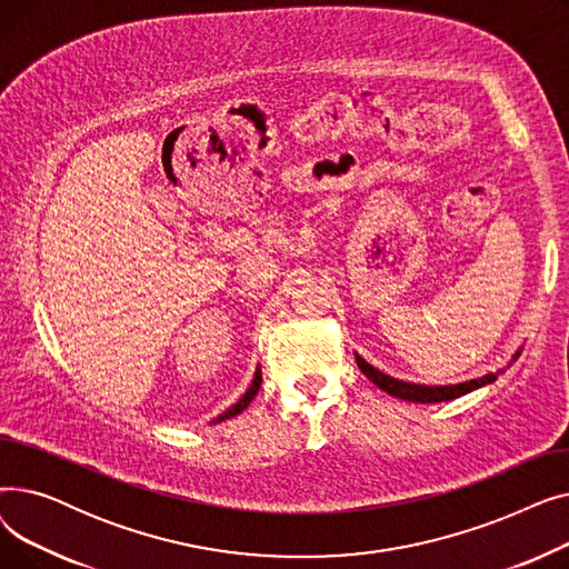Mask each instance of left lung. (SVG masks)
Segmentation results:
<instances>
[{
  "label": "left lung",
  "mask_w": 569,
  "mask_h": 569,
  "mask_svg": "<svg viewBox=\"0 0 569 569\" xmlns=\"http://www.w3.org/2000/svg\"><path fill=\"white\" fill-rule=\"evenodd\" d=\"M519 357V352L515 355V360ZM357 360V367H360V371L376 385L380 387L382 392L392 395L397 399H406V401H415V403H436V401H450V399H457V397H463L472 390H477V387L482 385H489L498 378V373H487L482 378H475V380H466V382H459V385H440V387H431V385H415V382H403V380H397V378H390L385 376L382 371L373 369L369 362H365L360 355H355Z\"/></svg>",
  "instance_id": "obj_1"
}]
</instances>
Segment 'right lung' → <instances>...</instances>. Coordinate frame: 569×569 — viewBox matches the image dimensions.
<instances>
[{
  "label": "right lung",
  "mask_w": 569,
  "mask_h": 569,
  "mask_svg": "<svg viewBox=\"0 0 569 569\" xmlns=\"http://www.w3.org/2000/svg\"><path fill=\"white\" fill-rule=\"evenodd\" d=\"M260 382H262V373H260V369L256 371V376H253V382H251V387H249V390H247V395L242 397V399H239L232 408H228L223 415H219L217 417V422H221V420H228V417H234V415H239V412H242L251 401H253V397L258 395V390H260Z\"/></svg>",
  "instance_id": "obj_1"
}]
</instances>
